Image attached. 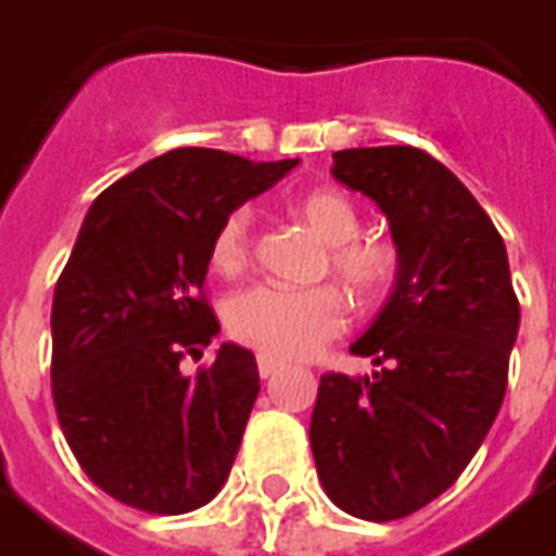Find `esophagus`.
<instances>
[{
  "instance_id": "obj_1",
  "label": "esophagus",
  "mask_w": 556,
  "mask_h": 556,
  "mask_svg": "<svg viewBox=\"0 0 556 556\" xmlns=\"http://www.w3.org/2000/svg\"><path fill=\"white\" fill-rule=\"evenodd\" d=\"M277 370H282V361L267 358V355H258V376H262V379H270V376H274Z\"/></svg>"
}]
</instances>
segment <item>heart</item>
<instances>
[{"instance_id": "b5f03b06", "label": "heart", "mask_w": 556, "mask_h": 556, "mask_svg": "<svg viewBox=\"0 0 556 556\" xmlns=\"http://www.w3.org/2000/svg\"><path fill=\"white\" fill-rule=\"evenodd\" d=\"M291 213L328 243L325 267L358 301L386 298L400 270L397 247L386 238L358 235V207L340 189L318 186L291 201ZM255 213L238 207L223 219L211 240V267L219 277H238L252 262ZM228 333L267 358H306L349 325L343 294L331 286L286 289L255 286L240 291L225 313Z\"/></svg>"}]
</instances>
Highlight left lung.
Returning <instances> with one entry per match:
<instances>
[{"label": "left lung", "mask_w": 556, "mask_h": 556, "mask_svg": "<svg viewBox=\"0 0 556 556\" xmlns=\"http://www.w3.org/2000/svg\"><path fill=\"white\" fill-rule=\"evenodd\" d=\"M333 177L391 223L394 291L352 355L372 376L325 372L309 421L318 479L364 521H397L467 469L503 406L521 306L491 216L418 147L333 153Z\"/></svg>", "instance_id": "obj_1"}]
</instances>
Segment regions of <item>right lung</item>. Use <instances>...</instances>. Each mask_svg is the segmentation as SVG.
Segmentation results:
<instances>
[{
    "mask_svg": "<svg viewBox=\"0 0 556 556\" xmlns=\"http://www.w3.org/2000/svg\"><path fill=\"white\" fill-rule=\"evenodd\" d=\"M298 159L180 147L92 201L53 291L50 391L68 448L89 479L150 515H184L219 494L238 457L258 367L223 343L204 294L216 228L282 180Z\"/></svg>",
    "mask_w": 556,
    "mask_h": 556,
    "instance_id": "add662e5",
    "label": "right lung"
}]
</instances>
